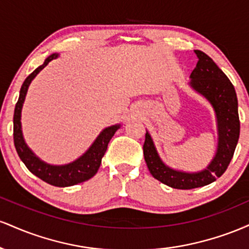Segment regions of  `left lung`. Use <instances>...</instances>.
<instances>
[{
    "instance_id": "obj_1",
    "label": "left lung",
    "mask_w": 249,
    "mask_h": 249,
    "mask_svg": "<svg viewBox=\"0 0 249 249\" xmlns=\"http://www.w3.org/2000/svg\"><path fill=\"white\" fill-rule=\"evenodd\" d=\"M194 53L199 61L191 73L188 85L207 99L215 113L218 145L213 159L204 170L184 172L167 166L161 160L148 131L142 146L150 173L162 184L178 190L206 186L221 177L232 160L240 134L238 98L233 84L210 56L200 50Z\"/></svg>"
}]
</instances>
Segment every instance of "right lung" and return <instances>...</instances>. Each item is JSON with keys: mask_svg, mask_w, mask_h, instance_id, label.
<instances>
[{"mask_svg": "<svg viewBox=\"0 0 249 249\" xmlns=\"http://www.w3.org/2000/svg\"><path fill=\"white\" fill-rule=\"evenodd\" d=\"M59 57L58 53H53L45 59L42 65H39L37 69L31 72L29 76L25 78L19 91L18 101L16 103L15 112H14V144H15L17 154L21 158V160L24 162L28 170L31 173L35 174L43 181L53 185L57 187H68L73 186V185L79 184V182L87 181L97 173L99 166H101L102 158L104 157L108 142L116 131L122 126L121 124L112 125V126L105 127L98 137L95 139L90 147L88 148L87 152L83 153L79 158L76 160L69 162L65 165H51L48 162L43 161L41 158L36 156L30 147L28 146L24 141L23 132H22V124H21V113L23 103L25 101L28 89H29L30 83L33 79L38 75L39 71L44 69L49 62L53 59H56Z\"/></svg>", "mask_w": 249, "mask_h": 249, "instance_id": "obj_1", "label": "right lung"}]
</instances>
